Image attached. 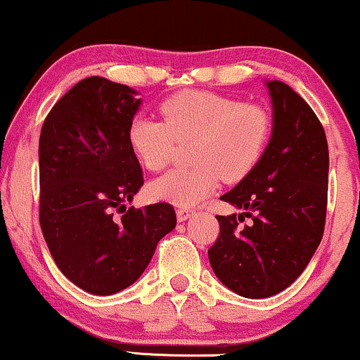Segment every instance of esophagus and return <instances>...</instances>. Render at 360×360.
<instances>
[{"instance_id": "esophagus-1", "label": "esophagus", "mask_w": 360, "mask_h": 360, "mask_svg": "<svg viewBox=\"0 0 360 360\" xmlns=\"http://www.w3.org/2000/svg\"><path fill=\"white\" fill-rule=\"evenodd\" d=\"M176 214H177V221H186V220H189V218L193 217L194 212H193V210H188V208H177Z\"/></svg>"}]
</instances>
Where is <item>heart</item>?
Masks as SVG:
<instances>
[{
    "mask_svg": "<svg viewBox=\"0 0 360 360\" xmlns=\"http://www.w3.org/2000/svg\"><path fill=\"white\" fill-rule=\"evenodd\" d=\"M164 122L135 117L128 143L148 171L167 166L176 140H191L194 166L171 169L150 184L152 196L183 208L200 205L220 184L237 183L259 162L271 134V120L260 106L212 91H184L160 106Z\"/></svg>",
    "mask_w": 360,
    "mask_h": 360,
    "instance_id": "b5f03b06",
    "label": "heart"
}]
</instances>
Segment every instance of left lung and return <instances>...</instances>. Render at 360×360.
I'll return each mask as SVG.
<instances>
[{"instance_id": "obj_1", "label": "left lung", "mask_w": 360, "mask_h": 360, "mask_svg": "<svg viewBox=\"0 0 360 360\" xmlns=\"http://www.w3.org/2000/svg\"><path fill=\"white\" fill-rule=\"evenodd\" d=\"M272 130L259 162L221 196L240 210L217 217L208 250L217 278L243 298H269L291 286L320 245L325 229L328 143L315 111L283 81H266ZM251 218V225L238 221Z\"/></svg>"}]
</instances>
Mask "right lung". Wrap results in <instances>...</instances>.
I'll return each mask as SVG.
<instances>
[{
	"label": "right lung",
	"instance_id": "obj_1",
	"mask_svg": "<svg viewBox=\"0 0 360 360\" xmlns=\"http://www.w3.org/2000/svg\"><path fill=\"white\" fill-rule=\"evenodd\" d=\"M137 96L125 84L86 77L53 105L40 131L44 238L62 274L91 295L134 284L176 226L169 203L125 206L143 184L128 143V125L142 105Z\"/></svg>",
	"mask_w": 360,
	"mask_h": 360
}]
</instances>
